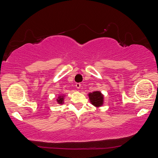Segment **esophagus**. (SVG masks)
<instances>
[{
  "label": "esophagus",
  "mask_w": 158,
  "mask_h": 158,
  "mask_svg": "<svg viewBox=\"0 0 158 158\" xmlns=\"http://www.w3.org/2000/svg\"><path fill=\"white\" fill-rule=\"evenodd\" d=\"M81 84H80V83H77V84H76V87H77V89H79L80 88H81Z\"/></svg>",
  "instance_id": "esophagus-1"
}]
</instances>
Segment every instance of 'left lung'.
Wrapping results in <instances>:
<instances>
[{
  "label": "left lung",
  "instance_id": "obj_1",
  "mask_svg": "<svg viewBox=\"0 0 158 158\" xmlns=\"http://www.w3.org/2000/svg\"><path fill=\"white\" fill-rule=\"evenodd\" d=\"M89 98L90 103L95 107H100L104 104V95L99 90H95L93 93H89Z\"/></svg>",
  "mask_w": 158,
  "mask_h": 158
}]
</instances>
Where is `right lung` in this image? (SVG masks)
<instances>
[{"instance_id":"obj_1","label":"right lung","mask_w":158,"mask_h":158,"mask_svg":"<svg viewBox=\"0 0 158 158\" xmlns=\"http://www.w3.org/2000/svg\"><path fill=\"white\" fill-rule=\"evenodd\" d=\"M65 95H60L58 96V98L56 99L58 104H59V105H63L64 103V98H65Z\"/></svg>"}]
</instances>
